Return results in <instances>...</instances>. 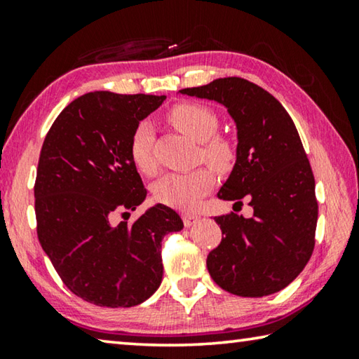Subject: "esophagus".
I'll return each mask as SVG.
<instances>
[{"mask_svg":"<svg viewBox=\"0 0 359 359\" xmlns=\"http://www.w3.org/2000/svg\"><path fill=\"white\" fill-rule=\"evenodd\" d=\"M182 219H184V225L185 226H191V225H195L196 222H198V215H195V214H190V212H185V214H182Z\"/></svg>","mask_w":359,"mask_h":359,"instance_id":"34e87169","label":"esophagus"}]
</instances>
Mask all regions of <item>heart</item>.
<instances>
[{"label": "heart", "mask_w": 359, "mask_h": 359, "mask_svg": "<svg viewBox=\"0 0 359 359\" xmlns=\"http://www.w3.org/2000/svg\"><path fill=\"white\" fill-rule=\"evenodd\" d=\"M169 121L193 140L201 142L200 158L217 170L231 168L235 149L229 139L215 135L219 118L210 108L198 104H180L169 111ZM153 128L149 121H142L134 129L129 144V155L134 166L142 174L155 172L151 156ZM214 174L209 168H198L189 172H172L164 175L153 187L155 200L169 208L193 209L203 195L212 189Z\"/></svg>", "instance_id": "obj_1"}]
</instances>
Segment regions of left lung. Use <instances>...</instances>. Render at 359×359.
<instances>
[{
    "label": "left lung",
    "instance_id": "8db88e82",
    "mask_svg": "<svg viewBox=\"0 0 359 359\" xmlns=\"http://www.w3.org/2000/svg\"><path fill=\"white\" fill-rule=\"evenodd\" d=\"M180 94L224 105L236 124V161L217 196L249 200L254 214L215 217L222 241L208 270L222 289L264 297L291 284L315 248L318 203L309 158L295 124L270 93L248 79H214Z\"/></svg>",
    "mask_w": 359,
    "mask_h": 359
}]
</instances>
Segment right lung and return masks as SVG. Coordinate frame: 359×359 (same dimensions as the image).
<instances>
[{"instance_id":"1","label":"right lung","mask_w":359,"mask_h":359,"mask_svg":"<svg viewBox=\"0 0 359 359\" xmlns=\"http://www.w3.org/2000/svg\"><path fill=\"white\" fill-rule=\"evenodd\" d=\"M164 99L84 94L62 110L44 139L35 182L38 240L65 286L89 304L128 309L155 294L163 280V238L184 229L164 204L133 225L111 224L116 212L145 200L129 144Z\"/></svg>"}]
</instances>
